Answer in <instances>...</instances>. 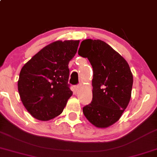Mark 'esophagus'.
I'll use <instances>...</instances> for the list:
<instances>
[{
	"mask_svg": "<svg viewBox=\"0 0 157 157\" xmlns=\"http://www.w3.org/2000/svg\"><path fill=\"white\" fill-rule=\"evenodd\" d=\"M80 85H75V86H74V88H75V91H77L79 89H80Z\"/></svg>",
	"mask_w": 157,
	"mask_h": 157,
	"instance_id": "obj_1",
	"label": "esophagus"
}]
</instances>
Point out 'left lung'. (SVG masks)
Here are the masks:
<instances>
[{"mask_svg": "<svg viewBox=\"0 0 157 157\" xmlns=\"http://www.w3.org/2000/svg\"><path fill=\"white\" fill-rule=\"evenodd\" d=\"M78 54L87 58L93 69V100L83 108V113L93 126L108 128L120 119L130 101V67L120 54L100 39L82 41Z\"/></svg>", "mask_w": 157, "mask_h": 157, "instance_id": "8db88e82", "label": "left lung"}]
</instances>
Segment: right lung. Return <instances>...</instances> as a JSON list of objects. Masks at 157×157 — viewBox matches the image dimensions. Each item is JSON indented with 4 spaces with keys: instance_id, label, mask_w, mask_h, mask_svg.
Wrapping results in <instances>:
<instances>
[{
    "instance_id": "1",
    "label": "right lung",
    "mask_w": 157,
    "mask_h": 157,
    "mask_svg": "<svg viewBox=\"0 0 157 157\" xmlns=\"http://www.w3.org/2000/svg\"><path fill=\"white\" fill-rule=\"evenodd\" d=\"M80 40L56 41L41 49L20 72L18 90L29 113L39 121L60 115L72 95L69 87V62Z\"/></svg>"
}]
</instances>
